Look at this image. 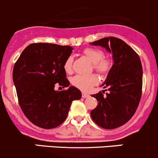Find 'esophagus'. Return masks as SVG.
I'll list each match as a JSON object with an SVG mask.
<instances>
[{"mask_svg":"<svg viewBox=\"0 0 158 158\" xmlns=\"http://www.w3.org/2000/svg\"><path fill=\"white\" fill-rule=\"evenodd\" d=\"M90 97V94H88L87 93H82V98H87Z\"/></svg>","mask_w":158,"mask_h":158,"instance_id":"obj_1","label":"esophagus"}]
</instances>
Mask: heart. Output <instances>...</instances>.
I'll use <instances>...</instances> for the list:
<instances>
[{
	"label": "heart",
	"mask_w": 158,
	"mask_h": 158,
	"mask_svg": "<svg viewBox=\"0 0 158 158\" xmlns=\"http://www.w3.org/2000/svg\"><path fill=\"white\" fill-rule=\"evenodd\" d=\"M83 54L94 64V68L99 73H104L110 68V60L107 57H103V52L101 50L94 48H87L83 51ZM73 57H68L64 64V68L68 73L72 71ZM73 85L84 91H88L93 86L98 84V78L94 74L82 75L77 74L72 78Z\"/></svg>",
	"instance_id": "obj_1"
}]
</instances>
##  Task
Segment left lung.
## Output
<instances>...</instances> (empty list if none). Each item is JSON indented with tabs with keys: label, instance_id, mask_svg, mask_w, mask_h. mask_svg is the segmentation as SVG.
Wrapping results in <instances>:
<instances>
[{
	"label": "left lung",
	"instance_id": "8db88e82",
	"mask_svg": "<svg viewBox=\"0 0 158 158\" xmlns=\"http://www.w3.org/2000/svg\"><path fill=\"white\" fill-rule=\"evenodd\" d=\"M111 53L113 65L101 85L108 87L91 97L98 104L90 111L92 120L100 127L114 129L124 125L135 113L142 90L141 62L137 53L124 40L114 37H104L90 43Z\"/></svg>",
	"mask_w": 158,
	"mask_h": 158
}]
</instances>
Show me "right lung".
Segmentation results:
<instances>
[{
	"instance_id": "1",
	"label": "right lung",
	"mask_w": 158,
	"mask_h": 158,
	"mask_svg": "<svg viewBox=\"0 0 158 158\" xmlns=\"http://www.w3.org/2000/svg\"><path fill=\"white\" fill-rule=\"evenodd\" d=\"M72 51L71 46L31 44L14 66L13 81L20 107L37 127H58L67 118L72 101L81 98V90L74 86L66 90H54L56 85H70L64 64Z\"/></svg>"
}]
</instances>
